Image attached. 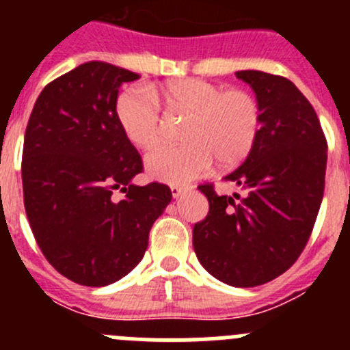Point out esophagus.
Returning a JSON list of instances; mask_svg holds the SVG:
<instances>
[{
  "mask_svg": "<svg viewBox=\"0 0 350 350\" xmlns=\"http://www.w3.org/2000/svg\"><path fill=\"white\" fill-rule=\"evenodd\" d=\"M185 191H186V188H183V186H178V185L171 186V193H172V196H174V198L181 196V193H185Z\"/></svg>",
  "mask_w": 350,
  "mask_h": 350,
  "instance_id": "esophagus-1",
  "label": "esophagus"
}]
</instances>
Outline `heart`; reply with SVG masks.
<instances>
[{
	"label": "heart",
	"instance_id": "obj_1",
	"mask_svg": "<svg viewBox=\"0 0 350 350\" xmlns=\"http://www.w3.org/2000/svg\"><path fill=\"white\" fill-rule=\"evenodd\" d=\"M169 109L188 113L181 146H159L146 155L149 174L185 185L204 174L217 159L221 167L242 162L259 135L262 113L257 98L245 90H227L200 77L169 81L161 88ZM116 120L137 147H150L161 137V109L144 86L123 91L116 100Z\"/></svg>",
	"mask_w": 350,
	"mask_h": 350
}]
</instances>
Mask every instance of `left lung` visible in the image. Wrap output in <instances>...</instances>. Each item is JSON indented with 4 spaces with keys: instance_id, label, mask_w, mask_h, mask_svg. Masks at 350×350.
<instances>
[{
    "instance_id": "1",
    "label": "left lung",
    "mask_w": 350,
    "mask_h": 350,
    "mask_svg": "<svg viewBox=\"0 0 350 350\" xmlns=\"http://www.w3.org/2000/svg\"><path fill=\"white\" fill-rule=\"evenodd\" d=\"M262 113L252 150L225 181L243 196L198 186L210 210L193 228L201 266L224 283L252 288L288 271L305 249L325 189L327 139L312 103L283 76L239 70Z\"/></svg>"
}]
</instances>
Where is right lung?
I'll return each instance as SVG.
<instances>
[{"mask_svg":"<svg viewBox=\"0 0 350 350\" xmlns=\"http://www.w3.org/2000/svg\"><path fill=\"white\" fill-rule=\"evenodd\" d=\"M139 74L91 61L51 81L25 130L23 203L45 259L67 280L107 286L142 260L171 201L162 183L132 185L142 157L116 120L123 83ZM126 193L115 200L112 193Z\"/></svg>","mask_w":350,"mask_h":350,"instance_id":"obj_1","label":"right lung"}]
</instances>
